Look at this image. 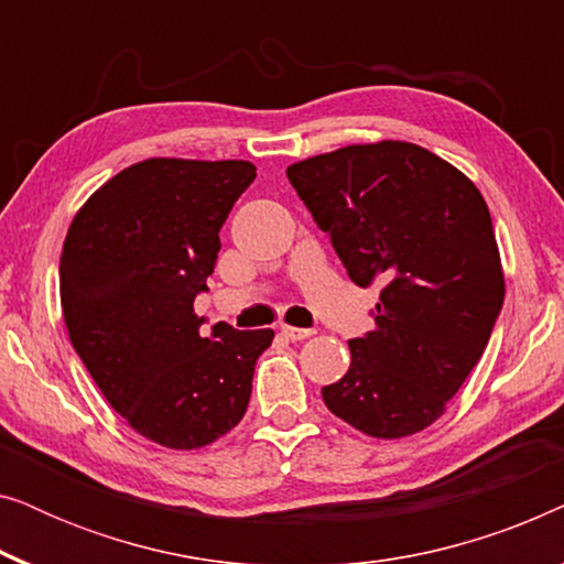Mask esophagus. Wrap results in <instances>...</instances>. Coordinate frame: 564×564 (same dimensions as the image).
<instances>
[{"label": "esophagus", "instance_id": "esophagus-1", "mask_svg": "<svg viewBox=\"0 0 564 564\" xmlns=\"http://www.w3.org/2000/svg\"><path fill=\"white\" fill-rule=\"evenodd\" d=\"M282 336L288 341H303V338H311L313 330L311 328H295V326H282Z\"/></svg>", "mask_w": 564, "mask_h": 564}]
</instances>
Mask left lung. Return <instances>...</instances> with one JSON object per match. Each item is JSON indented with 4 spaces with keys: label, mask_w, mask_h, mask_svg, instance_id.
<instances>
[{
    "label": "left lung",
    "mask_w": 564,
    "mask_h": 564,
    "mask_svg": "<svg viewBox=\"0 0 564 564\" xmlns=\"http://www.w3.org/2000/svg\"><path fill=\"white\" fill-rule=\"evenodd\" d=\"M288 180L351 282H380L375 330L323 388L338 419L375 438L429 429L488 346L506 276L488 205L467 174L405 141L354 143L288 166Z\"/></svg>",
    "instance_id": "obj_1"
}]
</instances>
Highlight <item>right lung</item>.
<instances>
[{
  "label": "right lung",
  "instance_id": "add662e5",
  "mask_svg": "<svg viewBox=\"0 0 564 564\" xmlns=\"http://www.w3.org/2000/svg\"><path fill=\"white\" fill-rule=\"evenodd\" d=\"M251 161L145 159L74 215L61 251V307L76 354L128 426L166 449H203L241 423L274 330L199 336L230 207Z\"/></svg>",
  "mask_w": 564,
  "mask_h": 564
}]
</instances>
